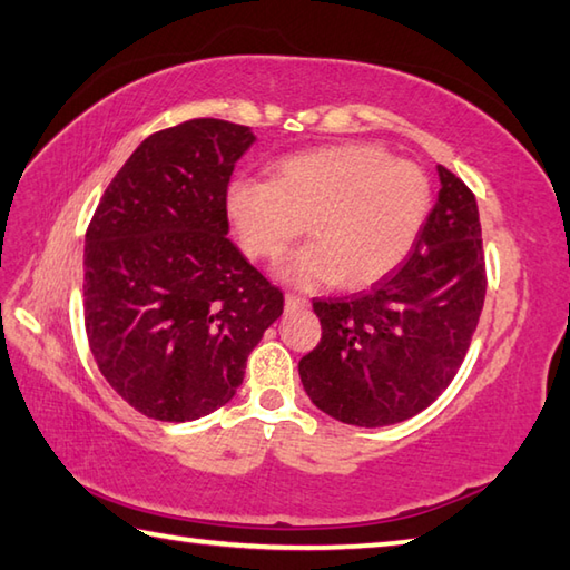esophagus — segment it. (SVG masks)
Masks as SVG:
<instances>
[{"label": "esophagus", "mask_w": 570, "mask_h": 570, "mask_svg": "<svg viewBox=\"0 0 570 570\" xmlns=\"http://www.w3.org/2000/svg\"><path fill=\"white\" fill-rule=\"evenodd\" d=\"M301 308H308V301L304 296L286 294V311H301Z\"/></svg>", "instance_id": "esophagus-1"}]
</instances>
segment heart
<instances>
[{"label":"heart","mask_w":570,"mask_h":570,"mask_svg":"<svg viewBox=\"0 0 570 570\" xmlns=\"http://www.w3.org/2000/svg\"><path fill=\"white\" fill-rule=\"evenodd\" d=\"M227 215L239 245L262 262L282 259L306 223L316 239L286 276L311 286L341 278L365 286L392 272L414 245L431 205L429 180L374 144H343L288 156L274 180L235 178Z\"/></svg>","instance_id":"obj_1"}]
</instances>
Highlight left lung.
<instances>
[{
    "label": "left lung",
    "instance_id": "left-lung-1",
    "mask_svg": "<svg viewBox=\"0 0 570 570\" xmlns=\"http://www.w3.org/2000/svg\"><path fill=\"white\" fill-rule=\"evenodd\" d=\"M441 190L409 257L370 292L316 298L321 343L301 357L325 414L377 429L431 406L463 365L488 292L478 200L439 166Z\"/></svg>",
    "mask_w": 570,
    "mask_h": 570
}]
</instances>
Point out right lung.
Listing matches in <instances>:
<instances>
[{
	"label": "right lung",
	"instance_id": "right-lung-1",
	"mask_svg": "<svg viewBox=\"0 0 570 570\" xmlns=\"http://www.w3.org/2000/svg\"><path fill=\"white\" fill-rule=\"evenodd\" d=\"M249 127L200 117L119 168L85 233L82 313L102 377L139 414L225 406L284 294L227 237V186Z\"/></svg>",
	"mask_w": 570,
	"mask_h": 570
}]
</instances>
